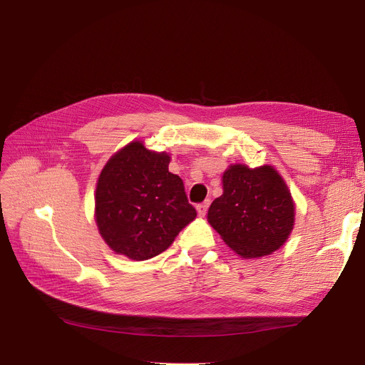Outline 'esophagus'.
<instances>
[{"label": "esophagus", "mask_w": 365, "mask_h": 365, "mask_svg": "<svg viewBox=\"0 0 365 365\" xmlns=\"http://www.w3.org/2000/svg\"><path fill=\"white\" fill-rule=\"evenodd\" d=\"M208 201L207 202H202V204H200L196 207V210H197V215L200 216H205L207 215V210H208Z\"/></svg>", "instance_id": "34e87169"}]
</instances>
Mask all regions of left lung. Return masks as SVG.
Listing matches in <instances>:
<instances>
[{
    "label": "left lung",
    "instance_id": "obj_1",
    "mask_svg": "<svg viewBox=\"0 0 365 365\" xmlns=\"http://www.w3.org/2000/svg\"><path fill=\"white\" fill-rule=\"evenodd\" d=\"M222 189L224 193L210 205L207 219L231 250L256 259L284 244L294 227L295 207L288 185L272 165H230Z\"/></svg>",
    "mask_w": 365,
    "mask_h": 365
}]
</instances>
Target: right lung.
I'll use <instances>...</instances> for the list:
<instances>
[{
	"mask_svg": "<svg viewBox=\"0 0 365 365\" xmlns=\"http://www.w3.org/2000/svg\"><path fill=\"white\" fill-rule=\"evenodd\" d=\"M170 157L132 141L109 158L96 189V224L113 251L148 260L168 250L196 217Z\"/></svg>",
	"mask_w": 365,
	"mask_h": 365,
	"instance_id": "obj_1",
	"label": "right lung"
}]
</instances>
